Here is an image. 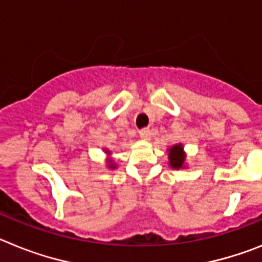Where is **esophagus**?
<instances>
[{
  "mask_svg": "<svg viewBox=\"0 0 262 262\" xmlns=\"http://www.w3.org/2000/svg\"><path fill=\"white\" fill-rule=\"evenodd\" d=\"M140 137L144 141H149L151 138V132H150V129H142L140 132Z\"/></svg>",
  "mask_w": 262,
  "mask_h": 262,
  "instance_id": "esophagus-1",
  "label": "esophagus"
}]
</instances>
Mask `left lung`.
<instances>
[{
    "label": "left lung",
    "mask_w": 262,
    "mask_h": 262,
    "mask_svg": "<svg viewBox=\"0 0 262 262\" xmlns=\"http://www.w3.org/2000/svg\"><path fill=\"white\" fill-rule=\"evenodd\" d=\"M167 157H169V166L175 170L186 169V151L182 144H175L167 149Z\"/></svg>",
    "instance_id": "1"
}]
</instances>
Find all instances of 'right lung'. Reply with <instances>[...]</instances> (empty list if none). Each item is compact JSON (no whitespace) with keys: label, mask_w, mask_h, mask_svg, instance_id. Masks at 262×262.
Returning <instances> with one entry per match:
<instances>
[{"label":"right lung","mask_w":262,"mask_h":262,"mask_svg":"<svg viewBox=\"0 0 262 262\" xmlns=\"http://www.w3.org/2000/svg\"><path fill=\"white\" fill-rule=\"evenodd\" d=\"M104 153L106 154V167H108L109 170L117 169V165H116L115 161H113L112 158V151L108 149H104Z\"/></svg>","instance_id":"1"}]
</instances>
